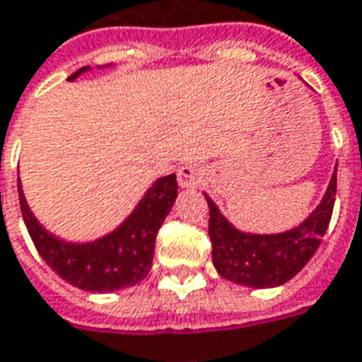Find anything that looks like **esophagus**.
<instances>
[{
	"label": "esophagus",
	"instance_id": "1",
	"mask_svg": "<svg viewBox=\"0 0 362 362\" xmlns=\"http://www.w3.org/2000/svg\"><path fill=\"white\" fill-rule=\"evenodd\" d=\"M203 169L197 165H183L177 171V181L183 189H197L203 183Z\"/></svg>",
	"mask_w": 362,
	"mask_h": 362
}]
</instances>
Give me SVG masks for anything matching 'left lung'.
Returning <instances> with one entry per match:
<instances>
[{"label": "left lung", "mask_w": 362, "mask_h": 362, "mask_svg": "<svg viewBox=\"0 0 362 362\" xmlns=\"http://www.w3.org/2000/svg\"><path fill=\"white\" fill-rule=\"evenodd\" d=\"M337 193V167L321 205L299 227L279 235L235 229L207 195L213 265L221 277L245 287L269 288L287 283L311 261L331 223Z\"/></svg>", "instance_id": "1"}]
</instances>
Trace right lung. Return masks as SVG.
I'll return each mask as SVG.
<instances>
[{
    "mask_svg": "<svg viewBox=\"0 0 362 362\" xmlns=\"http://www.w3.org/2000/svg\"><path fill=\"white\" fill-rule=\"evenodd\" d=\"M87 69L89 67H81L69 75V81ZM177 189L175 175L161 177L115 231L93 243L75 245L65 243L41 227L29 211L21 183L17 181L21 215L41 259L63 281L91 293H111L133 287L147 277L151 271L157 233L175 203Z\"/></svg>",
    "mask_w": 362,
    "mask_h": 362,
    "instance_id": "1",
    "label": "right lung"
}]
</instances>
